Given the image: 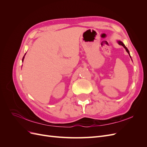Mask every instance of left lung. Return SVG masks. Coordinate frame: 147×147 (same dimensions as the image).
I'll list each match as a JSON object with an SVG mask.
<instances>
[{
	"label": "left lung",
	"mask_w": 147,
	"mask_h": 147,
	"mask_svg": "<svg viewBox=\"0 0 147 147\" xmlns=\"http://www.w3.org/2000/svg\"><path fill=\"white\" fill-rule=\"evenodd\" d=\"M117 42H118V43L119 44V45H122L124 48H125L126 49V51L127 52V53H128V54H129V55L130 56V54H129V50H128V49L126 47V46L125 45H124V44L122 42H121V41H119V40H118V41H117ZM130 57H131V56H130Z\"/></svg>",
	"instance_id": "8db88e82"
}]
</instances>
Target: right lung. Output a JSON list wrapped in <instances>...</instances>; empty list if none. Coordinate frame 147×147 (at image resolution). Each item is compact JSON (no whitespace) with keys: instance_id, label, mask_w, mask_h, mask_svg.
Wrapping results in <instances>:
<instances>
[{"instance_id":"1","label":"right lung","mask_w":147,"mask_h":147,"mask_svg":"<svg viewBox=\"0 0 147 147\" xmlns=\"http://www.w3.org/2000/svg\"><path fill=\"white\" fill-rule=\"evenodd\" d=\"M26 55V54H25ZM25 55H24V56H25ZM24 56H23V60H22V61H23V60H24Z\"/></svg>"}]
</instances>
